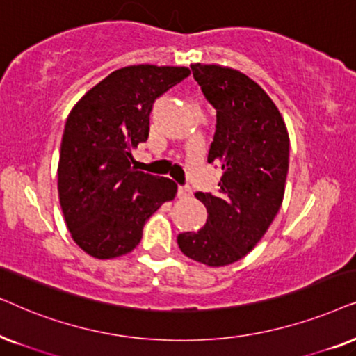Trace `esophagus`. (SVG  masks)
<instances>
[{
    "instance_id": "34e87169",
    "label": "esophagus",
    "mask_w": 356,
    "mask_h": 356,
    "mask_svg": "<svg viewBox=\"0 0 356 356\" xmlns=\"http://www.w3.org/2000/svg\"><path fill=\"white\" fill-rule=\"evenodd\" d=\"M192 195V188L188 186H181L177 188V197L179 198H188Z\"/></svg>"
}]
</instances>
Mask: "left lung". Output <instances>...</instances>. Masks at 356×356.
Returning a JSON list of instances; mask_svg holds the SVG:
<instances>
[{
	"label": "left lung",
	"instance_id": "left-lung-1",
	"mask_svg": "<svg viewBox=\"0 0 356 356\" xmlns=\"http://www.w3.org/2000/svg\"><path fill=\"white\" fill-rule=\"evenodd\" d=\"M207 101L216 108L208 163L221 165L218 193L197 192L207 222L177 236L182 254L208 267L238 262L255 248L280 210L290 136L268 94L238 70L191 65Z\"/></svg>",
	"mask_w": 356,
	"mask_h": 356
}]
</instances>
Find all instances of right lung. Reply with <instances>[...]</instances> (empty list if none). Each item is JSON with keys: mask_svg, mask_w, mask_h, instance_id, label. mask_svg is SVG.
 I'll list each match as a JSON object with an SVG mask.
<instances>
[{"mask_svg": "<svg viewBox=\"0 0 356 356\" xmlns=\"http://www.w3.org/2000/svg\"><path fill=\"white\" fill-rule=\"evenodd\" d=\"M188 74L186 66H125L71 108L60 148L58 197L71 238L91 257L131 252L146 220L174 200L175 182L136 170L131 151L148 140L156 97Z\"/></svg>", "mask_w": 356, "mask_h": 356, "instance_id": "add662e5", "label": "right lung"}]
</instances>
